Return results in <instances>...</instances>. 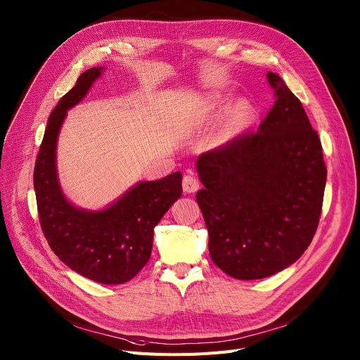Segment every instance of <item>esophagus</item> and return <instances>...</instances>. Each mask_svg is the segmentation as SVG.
<instances>
[{
    "label": "esophagus",
    "instance_id": "34e87169",
    "mask_svg": "<svg viewBox=\"0 0 360 360\" xmlns=\"http://www.w3.org/2000/svg\"><path fill=\"white\" fill-rule=\"evenodd\" d=\"M182 186H184V191L185 193H195L198 188H200V184H198L195 176L185 175L184 179H182Z\"/></svg>",
    "mask_w": 360,
    "mask_h": 360
}]
</instances>
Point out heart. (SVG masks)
Segmentation results:
<instances>
[{"instance_id":"obj_1","label":"heart","mask_w":360,"mask_h":360,"mask_svg":"<svg viewBox=\"0 0 360 360\" xmlns=\"http://www.w3.org/2000/svg\"><path fill=\"white\" fill-rule=\"evenodd\" d=\"M251 117V109L248 106H239L232 112V122L239 125L245 121H248Z\"/></svg>"}]
</instances>
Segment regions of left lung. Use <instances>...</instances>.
I'll return each mask as SVG.
<instances>
[{"mask_svg":"<svg viewBox=\"0 0 360 360\" xmlns=\"http://www.w3.org/2000/svg\"><path fill=\"white\" fill-rule=\"evenodd\" d=\"M276 102L257 131H245L197 160L195 195L216 266L239 280L289 267L307 251L323 210L327 167L300 101L276 72Z\"/></svg>","mask_w":360,"mask_h":360,"instance_id":"obj_1","label":"left lung"}]
</instances>
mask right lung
Returning a JSON list of instances; mask_svg holds the SVG:
<instances>
[{
	"label": "right lung",
	"mask_w": 360,
	"mask_h": 360,
	"mask_svg": "<svg viewBox=\"0 0 360 360\" xmlns=\"http://www.w3.org/2000/svg\"><path fill=\"white\" fill-rule=\"evenodd\" d=\"M101 70L84 71L51 112L37 151L33 185L41 228L55 255L90 280L121 285L147 264L156 224L182 194V175L175 172L140 182L102 212H84L65 200L56 178V137L67 109L86 96Z\"/></svg>",
	"instance_id": "obj_1"
}]
</instances>
